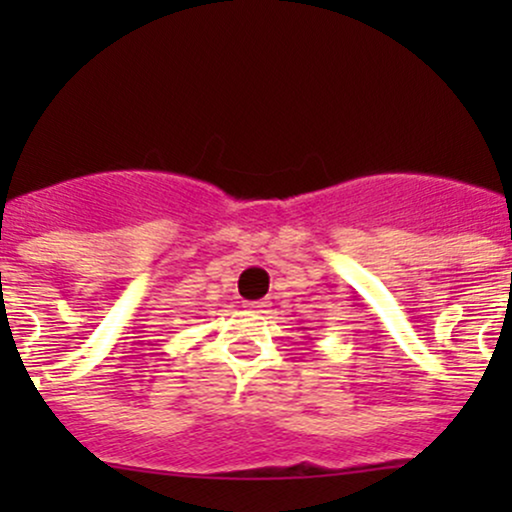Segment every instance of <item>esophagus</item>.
Masks as SVG:
<instances>
[{"mask_svg":"<svg viewBox=\"0 0 512 512\" xmlns=\"http://www.w3.org/2000/svg\"><path fill=\"white\" fill-rule=\"evenodd\" d=\"M267 305H269V301H255V303H248V308L255 310V313H262V310L267 308Z\"/></svg>","mask_w":512,"mask_h":512,"instance_id":"1","label":"esophagus"}]
</instances>
